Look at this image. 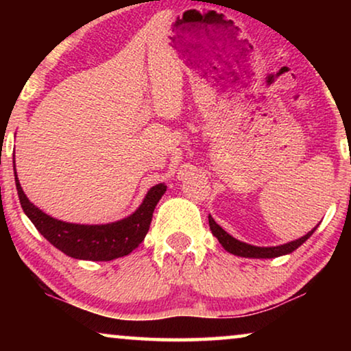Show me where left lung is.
Masks as SVG:
<instances>
[{
  "label": "left lung",
  "mask_w": 351,
  "mask_h": 351,
  "mask_svg": "<svg viewBox=\"0 0 351 351\" xmlns=\"http://www.w3.org/2000/svg\"><path fill=\"white\" fill-rule=\"evenodd\" d=\"M209 227H210V232H213L214 237L219 239V243L222 244L225 251L232 252V254H234V256L252 257V258H273V257H280V256H285V254H291L292 251H295L297 247L302 246V244H304L306 239L313 234V232L318 225H316L311 232L306 233L305 237L295 239V241L282 244V246H276V247H258V246H251V244L238 241V239L230 237V234L225 232L220 225L215 223V220L210 217V215H209Z\"/></svg>",
  "instance_id": "left-lung-1"
}]
</instances>
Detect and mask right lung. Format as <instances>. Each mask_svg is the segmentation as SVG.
<instances>
[{"instance_id": "right-lung-1", "label": "right lung", "mask_w": 351, "mask_h": 351, "mask_svg": "<svg viewBox=\"0 0 351 351\" xmlns=\"http://www.w3.org/2000/svg\"><path fill=\"white\" fill-rule=\"evenodd\" d=\"M16 174V166H14ZM17 195L23 213L32 220L38 232L69 257L81 261H113L128 256L143 241L150 228L158 201L165 195L166 185L158 184L148 193L136 213L118 222L107 225H78L52 219L33 206L23 193L16 176Z\"/></svg>"}]
</instances>
